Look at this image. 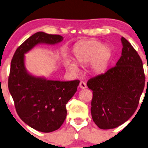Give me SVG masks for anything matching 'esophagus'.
Instances as JSON below:
<instances>
[{"mask_svg": "<svg viewBox=\"0 0 148 148\" xmlns=\"http://www.w3.org/2000/svg\"><path fill=\"white\" fill-rule=\"evenodd\" d=\"M79 87L81 88V89H86V83H85L84 82H81L79 83Z\"/></svg>", "mask_w": 148, "mask_h": 148, "instance_id": "esophagus-1", "label": "esophagus"}]
</instances>
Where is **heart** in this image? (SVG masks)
<instances>
[{
    "mask_svg": "<svg viewBox=\"0 0 148 148\" xmlns=\"http://www.w3.org/2000/svg\"><path fill=\"white\" fill-rule=\"evenodd\" d=\"M112 54V49L110 46L103 45L96 39L81 41L73 49V55L76 62L81 65L90 64L91 71L95 74H102L107 71ZM65 65L71 72L79 73V66L74 61L66 60Z\"/></svg>",
    "mask_w": 148,
    "mask_h": 148,
    "instance_id": "heart-1",
    "label": "heart"
}]
</instances>
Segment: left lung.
<instances>
[{"label": "left lung", "instance_id": "obj_1", "mask_svg": "<svg viewBox=\"0 0 148 148\" xmlns=\"http://www.w3.org/2000/svg\"><path fill=\"white\" fill-rule=\"evenodd\" d=\"M121 41L122 56L116 65L87 82L93 93L92 119L102 130L117 127L129 120L137 110L145 87L140 56L127 40L122 37Z\"/></svg>", "mask_w": 148, "mask_h": 148}]
</instances>
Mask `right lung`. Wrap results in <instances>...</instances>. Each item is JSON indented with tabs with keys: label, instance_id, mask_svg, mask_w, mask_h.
I'll list each match as a JSON object with an SVG mask.
<instances>
[{
	"label": "right lung",
	"instance_id": "add662e5",
	"mask_svg": "<svg viewBox=\"0 0 148 148\" xmlns=\"http://www.w3.org/2000/svg\"><path fill=\"white\" fill-rule=\"evenodd\" d=\"M63 38L36 33L16 49L10 64L8 89L16 112L26 125L39 132H53L62 126L66 117V104L77 92L79 81H54L34 75L26 69L25 54L39 44L55 45Z\"/></svg>",
	"mask_w": 148,
	"mask_h": 148
}]
</instances>
